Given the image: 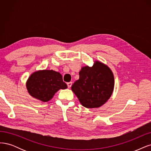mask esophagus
Listing matches in <instances>:
<instances>
[{
    "label": "esophagus",
    "instance_id": "esophagus-1",
    "mask_svg": "<svg viewBox=\"0 0 151 151\" xmlns=\"http://www.w3.org/2000/svg\"><path fill=\"white\" fill-rule=\"evenodd\" d=\"M67 85H68V88H70V87H71V85H72V82H68V83H67Z\"/></svg>",
    "mask_w": 151,
    "mask_h": 151
}]
</instances>
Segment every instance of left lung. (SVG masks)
I'll list each match as a JSON object with an SVG mask.
<instances>
[{
  "mask_svg": "<svg viewBox=\"0 0 151 151\" xmlns=\"http://www.w3.org/2000/svg\"><path fill=\"white\" fill-rule=\"evenodd\" d=\"M79 75L71 90L81 104L88 109L99 108L105 104L114 88V76L110 68L95 61L91 67H82Z\"/></svg>",
  "mask_w": 151,
  "mask_h": 151,
  "instance_id": "obj_1",
  "label": "left lung"
}]
</instances>
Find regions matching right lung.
Listing matches in <instances>:
<instances>
[{"label":"right lung","instance_id":"1","mask_svg":"<svg viewBox=\"0 0 151 151\" xmlns=\"http://www.w3.org/2000/svg\"><path fill=\"white\" fill-rule=\"evenodd\" d=\"M59 72L44 70L34 72L26 81L28 93L34 98L43 102L50 101L60 89L67 88Z\"/></svg>","mask_w":151,"mask_h":151}]
</instances>
